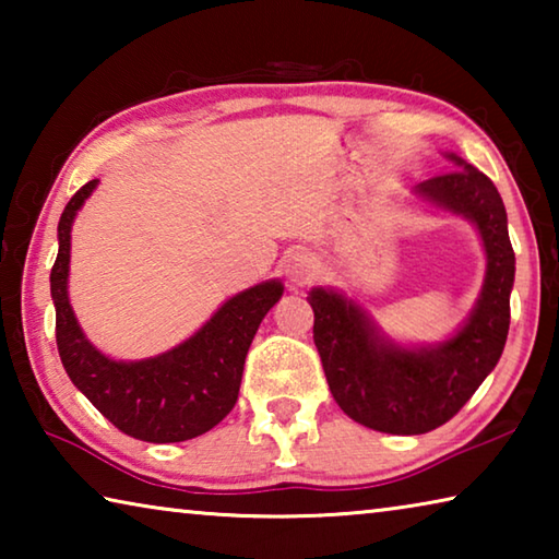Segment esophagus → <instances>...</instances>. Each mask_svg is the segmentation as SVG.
<instances>
[{
	"label": "esophagus",
	"instance_id": "1",
	"mask_svg": "<svg viewBox=\"0 0 559 559\" xmlns=\"http://www.w3.org/2000/svg\"><path fill=\"white\" fill-rule=\"evenodd\" d=\"M283 271H286V278L290 283H296V286H302V283H308L310 278L316 276L318 259L313 257V253H308V251H296V253H290V257L286 259V266H283Z\"/></svg>",
	"mask_w": 559,
	"mask_h": 559
}]
</instances>
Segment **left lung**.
<instances>
[{
  "label": "left lung",
  "mask_w": 559,
  "mask_h": 559,
  "mask_svg": "<svg viewBox=\"0 0 559 559\" xmlns=\"http://www.w3.org/2000/svg\"><path fill=\"white\" fill-rule=\"evenodd\" d=\"M449 175L414 187L427 202L476 226L486 251V278L476 306L451 337L433 345H402L343 290L313 288V340L330 392L349 419L384 433H427L466 404L503 355L510 325L515 253L508 214L496 185L447 153Z\"/></svg>",
  "instance_id": "1"
}]
</instances>
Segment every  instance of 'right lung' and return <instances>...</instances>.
<instances>
[{
	"instance_id": "add662e5",
	"label": "right lung",
	"mask_w": 559,
	"mask_h": 559,
	"mask_svg": "<svg viewBox=\"0 0 559 559\" xmlns=\"http://www.w3.org/2000/svg\"><path fill=\"white\" fill-rule=\"evenodd\" d=\"M98 179L66 204L59 222V257L51 269L56 345L71 382L132 439L175 443L214 429L239 400L246 353L261 320L283 296L278 278L236 293L185 343L145 359H112L83 333L69 300L71 226Z\"/></svg>"
}]
</instances>
